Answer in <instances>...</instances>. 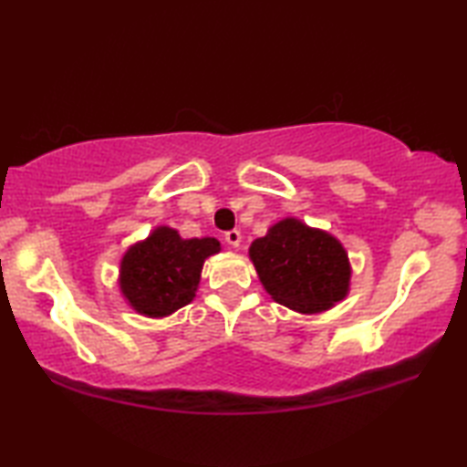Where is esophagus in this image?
I'll return each instance as SVG.
<instances>
[{
	"mask_svg": "<svg viewBox=\"0 0 467 467\" xmlns=\"http://www.w3.org/2000/svg\"><path fill=\"white\" fill-rule=\"evenodd\" d=\"M241 239H243V236H241L239 231H228V233L224 234V241H226L228 244H231V247H239Z\"/></svg>",
	"mask_w": 467,
	"mask_h": 467,
	"instance_id": "obj_1",
	"label": "esophagus"
}]
</instances>
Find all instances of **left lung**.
Listing matches in <instances>:
<instances>
[{"instance_id": "left-lung-1", "label": "left lung", "mask_w": 467, "mask_h": 467, "mask_svg": "<svg viewBox=\"0 0 467 467\" xmlns=\"http://www.w3.org/2000/svg\"><path fill=\"white\" fill-rule=\"evenodd\" d=\"M259 280L275 303L319 313L348 295L350 264L342 243L296 218L280 220L249 247Z\"/></svg>"}]
</instances>
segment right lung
<instances>
[{
  "label": "right lung",
  "mask_w": 467,
  "mask_h": 467,
  "mask_svg": "<svg viewBox=\"0 0 467 467\" xmlns=\"http://www.w3.org/2000/svg\"><path fill=\"white\" fill-rule=\"evenodd\" d=\"M218 251L220 243L212 236L181 239L172 228H156L121 259L123 296L140 315L167 317L192 303L205 257Z\"/></svg>",
  "instance_id": "1"
}]
</instances>
